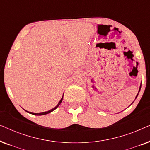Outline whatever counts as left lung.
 Listing matches in <instances>:
<instances>
[{"instance_id":"obj_1","label":"left lung","mask_w":150,"mask_h":150,"mask_svg":"<svg viewBox=\"0 0 150 150\" xmlns=\"http://www.w3.org/2000/svg\"><path fill=\"white\" fill-rule=\"evenodd\" d=\"M141 85L140 86V88H139V91H140V89H141ZM139 93H138V94H139ZM138 94H137V96H136V98H135V99H136V98H137V96H138Z\"/></svg>"}]
</instances>
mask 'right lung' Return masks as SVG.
<instances>
[{"mask_svg":"<svg viewBox=\"0 0 150 150\" xmlns=\"http://www.w3.org/2000/svg\"><path fill=\"white\" fill-rule=\"evenodd\" d=\"M63 97H62V98H61L60 101H59V104H57V105L56 106H55V107H54V108H52V109H51V110H48V111L44 112H40V113H33V112H30V113H31V114H33V115H46V114L50 113V112H52V111H53V110H55V109H56V108H57V107H58V106H59V104H60L61 103V102H62V100H63ZM27 112H28V111H27Z\"/></svg>","mask_w":150,"mask_h":150,"instance_id":"right-lung-1","label":"right lung"}]
</instances>
